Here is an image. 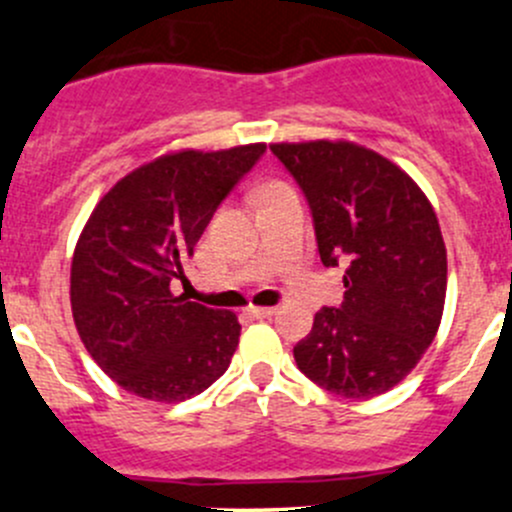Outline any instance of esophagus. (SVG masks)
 Here are the masks:
<instances>
[{
	"mask_svg": "<svg viewBox=\"0 0 512 512\" xmlns=\"http://www.w3.org/2000/svg\"><path fill=\"white\" fill-rule=\"evenodd\" d=\"M247 312L252 314V317H257V319H267V317H272V314L277 312L275 307H250L247 309Z\"/></svg>",
	"mask_w": 512,
	"mask_h": 512,
	"instance_id": "esophagus-1",
	"label": "esophagus"
}]
</instances>
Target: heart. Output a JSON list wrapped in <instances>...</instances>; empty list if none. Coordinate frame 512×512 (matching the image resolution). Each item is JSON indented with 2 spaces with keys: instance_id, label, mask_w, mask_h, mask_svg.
Here are the masks:
<instances>
[{
  "instance_id": "b5f03b06",
  "label": "heart",
  "mask_w": 512,
  "mask_h": 512,
  "mask_svg": "<svg viewBox=\"0 0 512 512\" xmlns=\"http://www.w3.org/2000/svg\"><path fill=\"white\" fill-rule=\"evenodd\" d=\"M282 185H285V183H280V180H272V183H265V185H262L260 193H265V190H272V188H282ZM260 193H257V195H260Z\"/></svg>"
}]
</instances>
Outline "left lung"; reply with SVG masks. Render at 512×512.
Listing matches in <instances>:
<instances>
[{"label":"left lung","mask_w":512,"mask_h":512,"mask_svg":"<svg viewBox=\"0 0 512 512\" xmlns=\"http://www.w3.org/2000/svg\"><path fill=\"white\" fill-rule=\"evenodd\" d=\"M312 208L324 267L347 265L344 302L314 314L299 371L344 399H371L411 374L441 327L446 245L406 170L352 141L272 143Z\"/></svg>","instance_id":"obj_1"}]
</instances>
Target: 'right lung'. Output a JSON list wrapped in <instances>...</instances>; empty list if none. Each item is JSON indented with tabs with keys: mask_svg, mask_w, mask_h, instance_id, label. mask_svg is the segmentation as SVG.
Masks as SVG:
<instances>
[{
	"mask_svg": "<svg viewBox=\"0 0 512 512\" xmlns=\"http://www.w3.org/2000/svg\"><path fill=\"white\" fill-rule=\"evenodd\" d=\"M265 143L170 151L96 203L71 257V314L86 352L121 389L158 404L198 396L230 366L240 322L170 292L210 218Z\"/></svg>",
	"mask_w": 512,
	"mask_h": 512,
	"instance_id": "1",
	"label": "right lung"
}]
</instances>
